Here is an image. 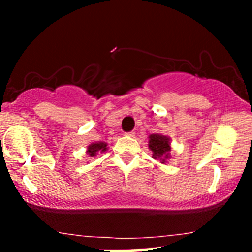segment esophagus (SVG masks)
Returning <instances> with one entry per match:
<instances>
[{"label":"esophagus","instance_id":"obj_1","mask_svg":"<svg viewBox=\"0 0 252 252\" xmlns=\"http://www.w3.org/2000/svg\"><path fill=\"white\" fill-rule=\"evenodd\" d=\"M126 136H129V137H135V132H134V131L126 132Z\"/></svg>","mask_w":252,"mask_h":252}]
</instances>
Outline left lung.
I'll return each instance as SVG.
<instances>
[{
	"mask_svg": "<svg viewBox=\"0 0 252 252\" xmlns=\"http://www.w3.org/2000/svg\"><path fill=\"white\" fill-rule=\"evenodd\" d=\"M148 138V147L153 152V158L164 164L170 158V138L162 134H152Z\"/></svg>",
	"mask_w": 252,
	"mask_h": 252,
	"instance_id": "obj_1",
	"label": "left lung"
}]
</instances>
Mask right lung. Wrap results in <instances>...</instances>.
Returning <instances> with one entry per match:
<instances>
[{"label":"right lung","instance_id":"add662e5","mask_svg":"<svg viewBox=\"0 0 252 252\" xmlns=\"http://www.w3.org/2000/svg\"><path fill=\"white\" fill-rule=\"evenodd\" d=\"M108 148H109L108 143L102 142V141H99V142H94L88 146L86 154L91 156V158H94V156H96L98 153H105L106 150H108Z\"/></svg>","mask_w":252,"mask_h":252}]
</instances>
